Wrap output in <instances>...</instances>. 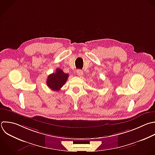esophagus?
<instances>
[{
    "mask_svg": "<svg viewBox=\"0 0 155 155\" xmlns=\"http://www.w3.org/2000/svg\"><path fill=\"white\" fill-rule=\"evenodd\" d=\"M77 74H78V76H79V77H82L83 76V74H84V73H83V71L81 70H77Z\"/></svg>",
    "mask_w": 155,
    "mask_h": 155,
    "instance_id": "34e87169",
    "label": "esophagus"
}]
</instances>
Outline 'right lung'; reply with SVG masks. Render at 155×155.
<instances>
[{"label": "right lung", "mask_w": 155, "mask_h": 155, "mask_svg": "<svg viewBox=\"0 0 155 155\" xmlns=\"http://www.w3.org/2000/svg\"><path fill=\"white\" fill-rule=\"evenodd\" d=\"M68 78V74L65 73L61 69L57 68L55 73L50 74L47 80V86L54 91H59L64 86Z\"/></svg>", "instance_id": "obj_1"}]
</instances>
